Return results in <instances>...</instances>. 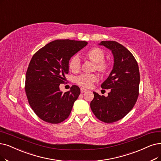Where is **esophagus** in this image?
Segmentation results:
<instances>
[{
    "mask_svg": "<svg viewBox=\"0 0 161 161\" xmlns=\"http://www.w3.org/2000/svg\"><path fill=\"white\" fill-rule=\"evenodd\" d=\"M86 91H87V90L85 89V88H82L80 89V92H81L82 93H85V92H86Z\"/></svg>",
    "mask_w": 161,
    "mask_h": 161,
    "instance_id": "34e87169",
    "label": "esophagus"
}]
</instances>
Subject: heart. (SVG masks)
Returning a JSON list of instances; mask_svg holds the SVG:
<instances>
[{
  "mask_svg": "<svg viewBox=\"0 0 161 161\" xmlns=\"http://www.w3.org/2000/svg\"><path fill=\"white\" fill-rule=\"evenodd\" d=\"M88 58L95 63V69L102 73L106 72L109 69V64L104 61L105 54L102 49L99 47H94L88 51L86 53ZM69 67L73 72L78 71L80 67V60L79 56L75 55L73 56L69 61ZM98 80V76L96 74L84 73L76 77V82L78 85L85 87L90 88L92 84Z\"/></svg>",
  "mask_w": 161,
  "mask_h": 161,
  "instance_id": "b5f03b06",
  "label": "heart"
}]
</instances>
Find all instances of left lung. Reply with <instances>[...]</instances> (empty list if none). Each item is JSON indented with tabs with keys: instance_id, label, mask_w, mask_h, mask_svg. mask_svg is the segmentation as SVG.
Wrapping results in <instances>:
<instances>
[{
	"instance_id": "8db88e82",
	"label": "left lung",
	"mask_w": 161,
	"mask_h": 161,
	"mask_svg": "<svg viewBox=\"0 0 161 161\" xmlns=\"http://www.w3.org/2000/svg\"><path fill=\"white\" fill-rule=\"evenodd\" d=\"M110 49L114 56V67L108 79L101 85L110 89L107 97L93 92L91 108L100 121L110 124L123 118L136 104L139 96V70L137 61L130 51L115 41L99 43Z\"/></svg>"
}]
</instances>
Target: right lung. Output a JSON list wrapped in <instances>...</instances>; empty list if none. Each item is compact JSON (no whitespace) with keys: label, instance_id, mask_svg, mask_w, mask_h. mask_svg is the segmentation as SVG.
Returning <instances> with one entry per match:
<instances>
[{"label":"right lung","instance_id":"right-lung-1","mask_svg":"<svg viewBox=\"0 0 161 161\" xmlns=\"http://www.w3.org/2000/svg\"><path fill=\"white\" fill-rule=\"evenodd\" d=\"M87 42L57 40L38 50L30 62L25 75V91L29 104L40 119L50 124H59L70 114L80 93L73 85L69 91H60L69 73L71 57L85 47Z\"/></svg>","mask_w":161,"mask_h":161}]
</instances>
